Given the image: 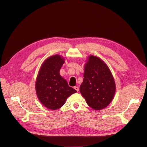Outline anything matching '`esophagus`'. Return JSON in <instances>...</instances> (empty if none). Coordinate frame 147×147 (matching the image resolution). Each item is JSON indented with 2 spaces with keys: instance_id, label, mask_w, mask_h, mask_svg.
Listing matches in <instances>:
<instances>
[{
  "instance_id": "esophagus-1",
  "label": "esophagus",
  "mask_w": 147,
  "mask_h": 147,
  "mask_svg": "<svg viewBox=\"0 0 147 147\" xmlns=\"http://www.w3.org/2000/svg\"><path fill=\"white\" fill-rule=\"evenodd\" d=\"M74 88L78 92V91H79V88H78V87H77V86H76V87H74Z\"/></svg>"
}]
</instances>
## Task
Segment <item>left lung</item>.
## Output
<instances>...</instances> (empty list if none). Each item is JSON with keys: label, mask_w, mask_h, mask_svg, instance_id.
<instances>
[{"label": "left lung", "mask_w": 147, "mask_h": 147, "mask_svg": "<svg viewBox=\"0 0 147 147\" xmlns=\"http://www.w3.org/2000/svg\"><path fill=\"white\" fill-rule=\"evenodd\" d=\"M115 90V82L107 65L99 57L90 56L80 87L88 106L97 111L106 108L113 99Z\"/></svg>", "instance_id": "left-lung-1"}]
</instances>
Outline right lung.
I'll use <instances>...</instances> for the list:
<instances>
[{
    "mask_svg": "<svg viewBox=\"0 0 147 147\" xmlns=\"http://www.w3.org/2000/svg\"><path fill=\"white\" fill-rule=\"evenodd\" d=\"M64 63V59L59 55L48 57L42 65L36 80L35 90L39 100L52 110L60 108L66 99L77 92L59 74Z\"/></svg>",
    "mask_w": 147,
    "mask_h": 147,
    "instance_id": "obj_1",
    "label": "right lung"
}]
</instances>
